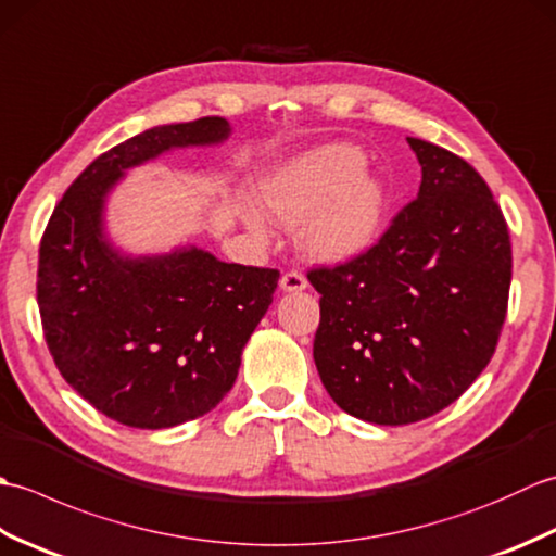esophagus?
Returning a JSON list of instances; mask_svg holds the SVG:
<instances>
[{
	"label": "esophagus",
	"mask_w": 556,
	"mask_h": 556,
	"mask_svg": "<svg viewBox=\"0 0 556 556\" xmlns=\"http://www.w3.org/2000/svg\"><path fill=\"white\" fill-rule=\"evenodd\" d=\"M279 287H281V291H303L305 287H308V279H305L301 271H296V269H291V271H287V275H281V279H279Z\"/></svg>",
	"instance_id": "1"
}]
</instances>
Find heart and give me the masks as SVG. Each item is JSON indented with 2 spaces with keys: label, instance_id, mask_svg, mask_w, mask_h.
<instances>
[{
  "label": "heart",
  "instance_id": "heart-1",
  "mask_svg": "<svg viewBox=\"0 0 556 556\" xmlns=\"http://www.w3.org/2000/svg\"><path fill=\"white\" fill-rule=\"evenodd\" d=\"M365 155L334 143L303 152L260 188V203L285 227L301 224V245L315 260L344 263L375 243L387 212V188L365 174ZM255 233L267 224L255 210L245 212Z\"/></svg>",
  "mask_w": 556,
  "mask_h": 556
}]
</instances>
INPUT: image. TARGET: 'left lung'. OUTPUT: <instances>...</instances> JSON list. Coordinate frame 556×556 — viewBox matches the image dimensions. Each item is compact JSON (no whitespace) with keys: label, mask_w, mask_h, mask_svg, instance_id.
I'll return each instance as SVG.
<instances>
[{"label":"left lung","mask_w":556,"mask_h":556,"mask_svg":"<svg viewBox=\"0 0 556 556\" xmlns=\"http://www.w3.org/2000/svg\"><path fill=\"white\" fill-rule=\"evenodd\" d=\"M418 198L368 251L313 267V358L339 408L377 425L434 416L485 370L511 287L509 227L485 179L454 152L406 138Z\"/></svg>","instance_id":"1"}]
</instances>
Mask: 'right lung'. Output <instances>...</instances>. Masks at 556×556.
<instances>
[{"label": "right lung", "instance_id": "add662e5", "mask_svg": "<svg viewBox=\"0 0 556 556\" xmlns=\"http://www.w3.org/2000/svg\"><path fill=\"white\" fill-rule=\"evenodd\" d=\"M229 122L155 126L90 162L40 241L38 305L64 380L104 416L140 430L205 416L233 387L279 271L222 263L200 248L119 255L102 233L104 200L126 169L172 148L215 146Z\"/></svg>", "mask_w": 556, "mask_h": 556}]
</instances>
